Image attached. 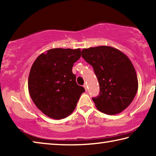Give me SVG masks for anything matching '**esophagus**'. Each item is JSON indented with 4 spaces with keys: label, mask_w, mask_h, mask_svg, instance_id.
Returning <instances> with one entry per match:
<instances>
[{
    "label": "esophagus",
    "mask_w": 156,
    "mask_h": 156,
    "mask_svg": "<svg viewBox=\"0 0 156 156\" xmlns=\"http://www.w3.org/2000/svg\"><path fill=\"white\" fill-rule=\"evenodd\" d=\"M83 87H84V89H85V91H87V85L86 84H84V85H83Z\"/></svg>",
    "instance_id": "1"
}]
</instances>
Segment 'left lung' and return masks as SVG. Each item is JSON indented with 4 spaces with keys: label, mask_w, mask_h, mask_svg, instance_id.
<instances>
[{
    "label": "left lung",
    "mask_w": 156,
    "mask_h": 156,
    "mask_svg": "<svg viewBox=\"0 0 156 156\" xmlns=\"http://www.w3.org/2000/svg\"><path fill=\"white\" fill-rule=\"evenodd\" d=\"M82 57L93 67L98 80L100 94L92 98L97 109L108 115L125 110L138 88L135 68L129 58L109 46L83 49Z\"/></svg>",
    "instance_id": "obj_1"
}]
</instances>
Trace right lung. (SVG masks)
<instances>
[{"label":"right lung","instance_id":"add662e5","mask_svg":"<svg viewBox=\"0 0 156 156\" xmlns=\"http://www.w3.org/2000/svg\"><path fill=\"white\" fill-rule=\"evenodd\" d=\"M80 56V49H51L41 54L31 66L29 92L38 109L48 117H67L85 91L78 85L72 73L73 63Z\"/></svg>","mask_w":156,"mask_h":156}]
</instances>
